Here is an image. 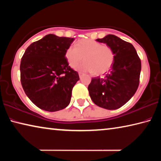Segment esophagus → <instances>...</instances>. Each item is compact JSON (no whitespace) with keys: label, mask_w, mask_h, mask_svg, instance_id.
<instances>
[{"label":"esophagus","mask_w":161,"mask_h":161,"mask_svg":"<svg viewBox=\"0 0 161 161\" xmlns=\"http://www.w3.org/2000/svg\"><path fill=\"white\" fill-rule=\"evenodd\" d=\"M83 75H84L83 73H81V72H79V77H80V78H81V77H82Z\"/></svg>","instance_id":"1"}]
</instances>
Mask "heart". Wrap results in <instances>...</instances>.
Listing matches in <instances>:
<instances>
[{
    "label": "heart",
    "mask_w": 161,
    "mask_h": 161,
    "mask_svg": "<svg viewBox=\"0 0 161 161\" xmlns=\"http://www.w3.org/2000/svg\"><path fill=\"white\" fill-rule=\"evenodd\" d=\"M77 69L81 72L102 75L111 69L114 62V53L109 46L102 45L91 39H82L69 46L65 52V58L70 67L75 68L83 59Z\"/></svg>",
    "instance_id": "b5f03b06"
}]
</instances>
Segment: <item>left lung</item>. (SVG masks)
<instances>
[{"instance_id":"1","label":"left lung","mask_w":161,"mask_h":161,"mask_svg":"<svg viewBox=\"0 0 161 161\" xmlns=\"http://www.w3.org/2000/svg\"><path fill=\"white\" fill-rule=\"evenodd\" d=\"M97 42L112 49L115 58L109 73L104 77L92 78L88 86L92 100L106 109H117L130 99L139 84L141 62L130 43L114 35H108Z\"/></svg>"}]
</instances>
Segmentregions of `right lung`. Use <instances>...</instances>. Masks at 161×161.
<instances>
[{
    "label": "right lung",
    "instance_id": "obj_1",
    "mask_svg": "<svg viewBox=\"0 0 161 161\" xmlns=\"http://www.w3.org/2000/svg\"><path fill=\"white\" fill-rule=\"evenodd\" d=\"M75 38L49 34L26 49L20 62V80L27 96L38 108L57 111L70 102L73 86L80 80L65 52Z\"/></svg>",
    "mask_w": 161,
    "mask_h": 161
}]
</instances>
